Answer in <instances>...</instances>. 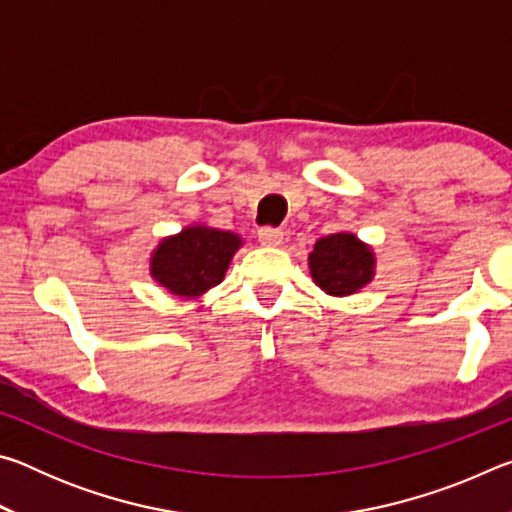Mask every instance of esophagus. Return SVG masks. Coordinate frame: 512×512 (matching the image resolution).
Segmentation results:
<instances>
[{"label": "esophagus", "instance_id": "1", "mask_svg": "<svg viewBox=\"0 0 512 512\" xmlns=\"http://www.w3.org/2000/svg\"><path fill=\"white\" fill-rule=\"evenodd\" d=\"M282 241H284V230H280V228H262V230H259V244H262V246L275 248V246H280Z\"/></svg>", "mask_w": 512, "mask_h": 512}]
</instances>
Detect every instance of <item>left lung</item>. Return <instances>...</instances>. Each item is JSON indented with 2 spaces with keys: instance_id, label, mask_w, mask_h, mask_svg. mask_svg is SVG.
Listing matches in <instances>:
<instances>
[{
  "instance_id": "8db88e82",
  "label": "left lung",
  "mask_w": 512,
  "mask_h": 512,
  "mask_svg": "<svg viewBox=\"0 0 512 512\" xmlns=\"http://www.w3.org/2000/svg\"><path fill=\"white\" fill-rule=\"evenodd\" d=\"M377 259L372 246L352 232L318 239L309 253V273L327 296H352L375 277Z\"/></svg>"
}]
</instances>
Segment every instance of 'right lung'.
<instances>
[{
	"instance_id": "obj_1",
	"label": "right lung",
	"mask_w": 512,
	"mask_h": 512,
	"mask_svg": "<svg viewBox=\"0 0 512 512\" xmlns=\"http://www.w3.org/2000/svg\"><path fill=\"white\" fill-rule=\"evenodd\" d=\"M244 246L237 232L196 223L178 235L164 237L151 253V277L160 287L185 300L201 298L223 282L225 271Z\"/></svg>"
}]
</instances>
